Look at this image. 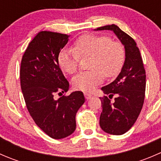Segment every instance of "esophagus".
Here are the masks:
<instances>
[{"mask_svg":"<svg viewBox=\"0 0 161 161\" xmlns=\"http://www.w3.org/2000/svg\"><path fill=\"white\" fill-rule=\"evenodd\" d=\"M84 95H85V98L86 99V100H90L91 97H92V95H91V94L87 93V92H85V93H84Z\"/></svg>","mask_w":161,"mask_h":161,"instance_id":"obj_1","label":"esophagus"}]
</instances>
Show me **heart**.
Masks as SVG:
<instances>
[{
    "mask_svg": "<svg viewBox=\"0 0 161 161\" xmlns=\"http://www.w3.org/2000/svg\"><path fill=\"white\" fill-rule=\"evenodd\" d=\"M91 56L89 71H82L72 79L75 89L91 92L108 77L116 75L125 61V49L119 42L107 36L86 34L74 42L71 48L61 50L58 57L61 69L73 74L78 69L79 58Z\"/></svg>",
    "mask_w": 161,
    "mask_h": 161,
    "instance_id": "b5f03b06",
    "label": "heart"
}]
</instances>
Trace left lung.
Listing matches in <instances>:
<instances>
[{"label":"left lung","instance_id":"8db88e82","mask_svg":"<svg viewBox=\"0 0 161 161\" xmlns=\"http://www.w3.org/2000/svg\"><path fill=\"white\" fill-rule=\"evenodd\" d=\"M111 30L125 47V58L121 72L114 81L101 90L109 98L116 95L111 103L108 97L100 98L103 111L100 126L105 132L122 135L131 129L137 120L144 103L146 91V71L140 52L135 40L118 25H105L94 30Z\"/></svg>","mask_w":161,"mask_h":161}]
</instances>
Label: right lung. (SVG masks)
<instances>
[{
	"label": "right lung",
	"instance_id": "add662e5",
	"mask_svg": "<svg viewBox=\"0 0 161 161\" xmlns=\"http://www.w3.org/2000/svg\"><path fill=\"white\" fill-rule=\"evenodd\" d=\"M69 36L58 32H40L30 43L21 62V88L27 109L36 124L55 139L74 132L76 113L85 102L81 91L58 100L53 97L69 89L58 62V54Z\"/></svg>",
	"mask_w": 161,
	"mask_h": 161
}]
</instances>
